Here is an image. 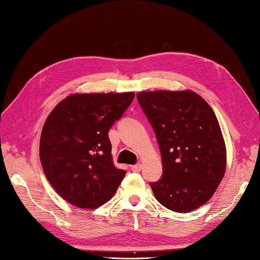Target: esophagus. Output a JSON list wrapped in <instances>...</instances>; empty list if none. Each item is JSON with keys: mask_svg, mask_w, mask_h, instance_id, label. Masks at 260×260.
<instances>
[{"mask_svg": "<svg viewBox=\"0 0 260 260\" xmlns=\"http://www.w3.org/2000/svg\"><path fill=\"white\" fill-rule=\"evenodd\" d=\"M141 168H142L141 164H136V165H132L131 166V171L132 172H140Z\"/></svg>", "mask_w": 260, "mask_h": 260, "instance_id": "34e87169", "label": "esophagus"}]
</instances>
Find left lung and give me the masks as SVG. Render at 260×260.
I'll return each instance as SVG.
<instances>
[{
	"instance_id": "8db88e82",
	"label": "left lung",
	"mask_w": 260,
	"mask_h": 260,
	"mask_svg": "<svg viewBox=\"0 0 260 260\" xmlns=\"http://www.w3.org/2000/svg\"><path fill=\"white\" fill-rule=\"evenodd\" d=\"M137 100L161 155L162 176L150 183L155 198L179 213L200 208L225 172V146L213 110L192 91L140 92Z\"/></svg>"
}]
</instances>
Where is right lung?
I'll list each match as a JSON object with an SVG mask.
<instances>
[{"instance_id": "right-lung-1", "label": "right lung", "mask_w": 260, "mask_h": 260, "mask_svg": "<svg viewBox=\"0 0 260 260\" xmlns=\"http://www.w3.org/2000/svg\"><path fill=\"white\" fill-rule=\"evenodd\" d=\"M135 93L73 94L47 118L40 161L52 187L68 203L96 209L113 197L125 175L115 168L109 131Z\"/></svg>"}]
</instances>
